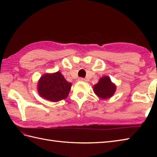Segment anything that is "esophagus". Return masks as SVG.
<instances>
[{"mask_svg":"<svg viewBox=\"0 0 157 157\" xmlns=\"http://www.w3.org/2000/svg\"><path fill=\"white\" fill-rule=\"evenodd\" d=\"M79 81H81V82H86V79H84V78H79Z\"/></svg>","mask_w":157,"mask_h":157,"instance_id":"obj_1","label":"esophagus"}]
</instances>
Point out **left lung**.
Returning a JSON list of instances; mask_svg holds the SVG:
<instances>
[{
  "label": "left lung",
  "mask_w": 157,
  "mask_h": 157,
  "mask_svg": "<svg viewBox=\"0 0 157 157\" xmlns=\"http://www.w3.org/2000/svg\"><path fill=\"white\" fill-rule=\"evenodd\" d=\"M93 88L95 94L102 99L111 98L116 91L115 84H113L108 76H103Z\"/></svg>",
  "instance_id": "1"
}]
</instances>
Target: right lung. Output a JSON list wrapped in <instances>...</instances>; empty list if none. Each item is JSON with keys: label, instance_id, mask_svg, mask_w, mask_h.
I'll use <instances>...</instances> for the list:
<instances>
[{"label": "right lung", "instance_id": "1", "mask_svg": "<svg viewBox=\"0 0 157 157\" xmlns=\"http://www.w3.org/2000/svg\"><path fill=\"white\" fill-rule=\"evenodd\" d=\"M71 83L65 79L61 72L46 73L40 78L38 92L41 97L51 102L65 99L71 90Z\"/></svg>", "mask_w": 157, "mask_h": 157}]
</instances>
